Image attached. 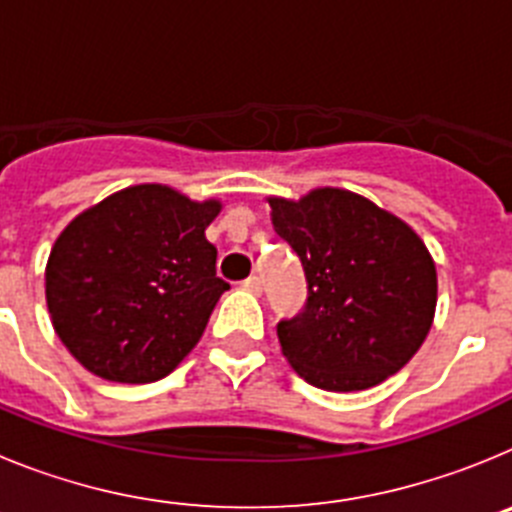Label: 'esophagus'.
I'll return each instance as SVG.
<instances>
[{
    "label": "esophagus",
    "mask_w": 512,
    "mask_h": 512,
    "mask_svg": "<svg viewBox=\"0 0 512 512\" xmlns=\"http://www.w3.org/2000/svg\"><path fill=\"white\" fill-rule=\"evenodd\" d=\"M243 289H248L251 295H261V289H264V282H261V277H248L246 282H243Z\"/></svg>",
    "instance_id": "1"
}]
</instances>
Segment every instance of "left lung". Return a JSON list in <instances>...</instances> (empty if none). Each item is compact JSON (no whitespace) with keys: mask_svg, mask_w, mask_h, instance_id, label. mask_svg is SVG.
Returning <instances> with one entry per match:
<instances>
[{"mask_svg":"<svg viewBox=\"0 0 512 512\" xmlns=\"http://www.w3.org/2000/svg\"><path fill=\"white\" fill-rule=\"evenodd\" d=\"M266 202L307 279L305 310L277 325L292 369L328 392L369 390L400 372L436 315V264L420 235L348 189Z\"/></svg>","mask_w":512,"mask_h":512,"instance_id":"obj_1","label":"left lung"}]
</instances>
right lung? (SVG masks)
I'll list each match as a JSON object with an SVG mask.
<instances>
[{
	"instance_id": "right-lung-1",
	"label": "right lung",
	"mask_w": 512,
	"mask_h": 512,
	"mask_svg": "<svg viewBox=\"0 0 512 512\" xmlns=\"http://www.w3.org/2000/svg\"><path fill=\"white\" fill-rule=\"evenodd\" d=\"M220 210V200L135 184L63 228L45 264V302L84 369L146 384L182 364L228 289L205 238Z\"/></svg>"
}]
</instances>
